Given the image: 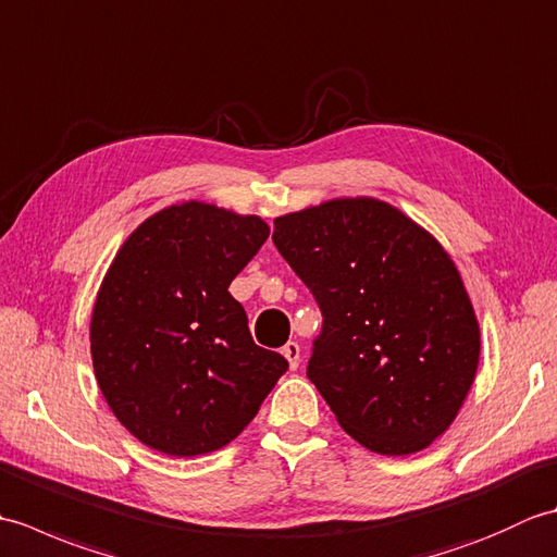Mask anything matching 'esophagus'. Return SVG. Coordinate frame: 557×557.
Returning <instances> with one entry per match:
<instances>
[{"instance_id":"esophagus-1","label":"esophagus","mask_w":557,"mask_h":557,"mask_svg":"<svg viewBox=\"0 0 557 557\" xmlns=\"http://www.w3.org/2000/svg\"><path fill=\"white\" fill-rule=\"evenodd\" d=\"M282 354H285V359L289 361V369L292 371H297L299 369V357H301V349H299V345L297 342H287L285 347H282Z\"/></svg>"}]
</instances>
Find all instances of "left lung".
Listing matches in <instances>:
<instances>
[{"mask_svg":"<svg viewBox=\"0 0 557 557\" xmlns=\"http://www.w3.org/2000/svg\"><path fill=\"white\" fill-rule=\"evenodd\" d=\"M272 242L321 306L306 375L342 429L377 455L429 447L479 369V321L453 258L375 198L289 212Z\"/></svg>","mask_w":557,"mask_h":557,"instance_id":"1","label":"left lung"}]
</instances>
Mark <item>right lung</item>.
Wrapping results in <instances>:
<instances>
[{
    "mask_svg": "<svg viewBox=\"0 0 557 557\" xmlns=\"http://www.w3.org/2000/svg\"><path fill=\"white\" fill-rule=\"evenodd\" d=\"M268 234L256 215L188 200L140 222L116 251L90 354L112 413L144 445L170 457L224 447L287 371L230 294Z\"/></svg>",
    "mask_w": 557,
    "mask_h": 557,
    "instance_id": "1",
    "label": "right lung"
}]
</instances>
